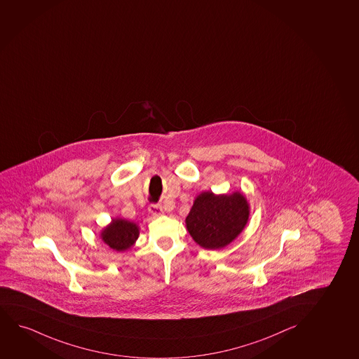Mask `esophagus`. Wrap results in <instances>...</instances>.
Here are the masks:
<instances>
[{"instance_id":"obj_1","label":"esophagus","mask_w":359,"mask_h":359,"mask_svg":"<svg viewBox=\"0 0 359 359\" xmlns=\"http://www.w3.org/2000/svg\"><path fill=\"white\" fill-rule=\"evenodd\" d=\"M148 210H149L150 214L153 215V216H160V215L163 214V208H161V205L160 204H151L149 205V208H148Z\"/></svg>"}]
</instances>
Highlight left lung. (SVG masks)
I'll return each instance as SVG.
<instances>
[{
	"label": "left lung",
	"instance_id": "left-lung-1",
	"mask_svg": "<svg viewBox=\"0 0 359 359\" xmlns=\"http://www.w3.org/2000/svg\"><path fill=\"white\" fill-rule=\"evenodd\" d=\"M249 209L245 196L239 191L219 196L204 191L196 196L187 216V229L201 248L222 249L245 228Z\"/></svg>",
	"mask_w": 359,
	"mask_h": 359
}]
</instances>
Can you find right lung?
<instances>
[{"label": "right lung", "instance_id": "obj_1", "mask_svg": "<svg viewBox=\"0 0 359 359\" xmlns=\"http://www.w3.org/2000/svg\"><path fill=\"white\" fill-rule=\"evenodd\" d=\"M140 236V228L136 223L123 218H113L110 224L100 233L102 241L116 251L130 249Z\"/></svg>", "mask_w": 359, "mask_h": 359}]
</instances>
